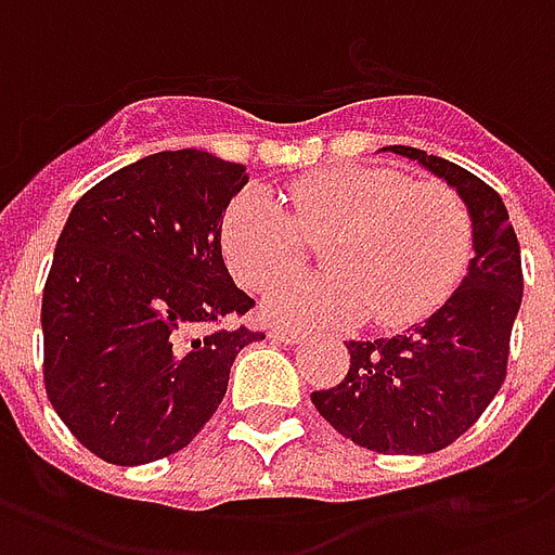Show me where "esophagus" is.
Returning a JSON list of instances; mask_svg holds the SVG:
<instances>
[{
  "label": "esophagus",
  "instance_id": "obj_1",
  "mask_svg": "<svg viewBox=\"0 0 555 555\" xmlns=\"http://www.w3.org/2000/svg\"><path fill=\"white\" fill-rule=\"evenodd\" d=\"M269 337L281 339V343H298L301 334H298V331H289V327H272V331H269Z\"/></svg>",
  "mask_w": 555,
  "mask_h": 555
}]
</instances>
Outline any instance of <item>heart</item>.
<instances>
[{
    "instance_id": "b5f03b06",
    "label": "heart",
    "mask_w": 555,
    "mask_h": 555,
    "mask_svg": "<svg viewBox=\"0 0 555 555\" xmlns=\"http://www.w3.org/2000/svg\"><path fill=\"white\" fill-rule=\"evenodd\" d=\"M289 212L248 189L221 218V250L242 286L260 289L323 245L322 275H294L262 298L274 325L319 327L370 317L420 322L447 301L473 257V218L452 185L384 165H339L289 185Z\"/></svg>"
}]
</instances>
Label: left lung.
<instances>
[{
    "mask_svg": "<svg viewBox=\"0 0 555 555\" xmlns=\"http://www.w3.org/2000/svg\"><path fill=\"white\" fill-rule=\"evenodd\" d=\"M459 189L473 218L470 272L423 325L387 339H349V375L310 393L343 438L382 455L447 449L491 405L505 382L512 325L524 295L515 228L491 185L455 162L393 144Z\"/></svg>",
    "mask_w": 555,
    "mask_h": 555,
    "instance_id": "obj_1",
    "label": "left lung"
}]
</instances>
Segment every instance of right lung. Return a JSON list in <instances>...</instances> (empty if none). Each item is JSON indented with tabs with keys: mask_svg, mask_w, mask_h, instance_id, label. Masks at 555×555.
<instances>
[{
	"mask_svg": "<svg viewBox=\"0 0 555 555\" xmlns=\"http://www.w3.org/2000/svg\"><path fill=\"white\" fill-rule=\"evenodd\" d=\"M245 165L165 150L76 201L43 286V384L96 459L135 467L192 443L228 393L230 366L266 334L221 325L254 298L221 257V218Z\"/></svg>",
	"mask_w": 555,
	"mask_h": 555,
	"instance_id": "1",
	"label": "right lung"
}]
</instances>
